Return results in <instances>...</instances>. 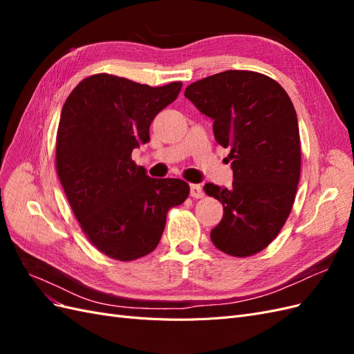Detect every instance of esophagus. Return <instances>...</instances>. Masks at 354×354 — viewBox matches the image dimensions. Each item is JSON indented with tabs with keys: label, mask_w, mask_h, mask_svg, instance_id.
<instances>
[{
	"label": "esophagus",
	"mask_w": 354,
	"mask_h": 354,
	"mask_svg": "<svg viewBox=\"0 0 354 354\" xmlns=\"http://www.w3.org/2000/svg\"><path fill=\"white\" fill-rule=\"evenodd\" d=\"M203 189L199 186V185H192L190 186V196L192 198H195V199H201V198H203Z\"/></svg>",
	"instance_id": "1"
}]
</instances>
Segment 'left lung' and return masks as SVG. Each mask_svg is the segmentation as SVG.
Segmentation results:
<instances>
[{
  "label": "left lung",
  "instance_id": "obj_1",
  "mask_svg": "<svg viewBox=\"0 0 354 354\" xmlns=\"http://www.w3.org/2000/svg\"><path fill=\"white\" fill-rule=\"evenodd\" d=\"M185 95L212 118L217 143L230 149L232 187L203 186L224 211L211 241L232 257L260 252L279 234L295 201L301 146L294 104L274 80L252 71L211 75Z\"/></svg>",
  "mask_w": 354,
  "mask_h": 354
}]
</instances>
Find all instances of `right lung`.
I'll return each mask as SVG.
<instances>
[{"mask_svg": "<svg viewBox=\"0 0 354 354\" xmlns=\"http://www.w3.org/2000/svg\"><path fill=\"white\" fill-rule=\"evenodd\" d=\"M180 81L151 87L109 73L84 78L63 104L56 171L85 236L109 259L133 261L160 241L167 214L190 187L151 178L131 159L149 127L181 90Z\"/></svg>", "mask_w": 354, "mask_h": 354, "instance_id": "1", "label": "right lung"}]
</instances>
